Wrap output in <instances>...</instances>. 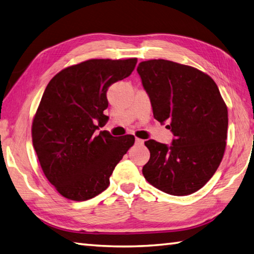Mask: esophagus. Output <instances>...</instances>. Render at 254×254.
I'll list each match as a JSON object with an SVG mask.
<instances>
[{
	"mask_svg": "<svg viewBox=\"0 0 254 254\" xmlns=\"http://www.w3.org/2000/svg\"><path fill=\"white\" fill-rule=\"evenodd\" d=\"M135 144H136V145H143V144H144V141L143 140H141V138H135Z\"/></svg>",
	"mask_w": 254,
	"mask_h": 254,
	"instance_id": "34e87169",
	"label": "esophagus"
}]
</instances>
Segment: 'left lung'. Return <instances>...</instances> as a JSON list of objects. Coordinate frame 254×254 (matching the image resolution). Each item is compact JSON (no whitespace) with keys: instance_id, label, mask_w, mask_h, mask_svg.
Returning <instances> with one entry per match:
<instances>
[{"instance_id":"1","label":"left lung","mask_w":254,"mask_h":254,"mask_svg":"<svg viewBox=\"0 0 254 254\" xmlns=\"http://www.w3.org/2000/svg\"><path fill=\"white\" fill-rule=\"evenodd\" d=\"M153 116L168 121L170 146L148 140L145 180L166 193L186 196L199 190L219 167L226 148L228 110L216 82L198 69L165 59L138 64Z\"/></svg>"}]
</instances>
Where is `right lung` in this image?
I'll return each instance as SVG.
<instances>
[{
  "label": "right lung",
  "mask_w": 254,
  "mask_h": 254,
  "mask_svg": "<svg viewBox=\"0 0 254 254\" xmlns=\"http://www.w3.org/2000/svg\"><path fill=\"white\" fill-rule=\"evenodd\" d=\"M137 63L90 59L59 71L45 89L32 126L33 146L49 183L74 201L106 190L117 164L135 138L98 130L106 122L107 91L130 76Z\"/></svg>",
  "instance_id": "obj_1"
}]
</instances>
